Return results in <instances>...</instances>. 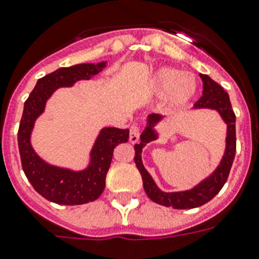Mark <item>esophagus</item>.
Instances as JSON below:
<instances>
[{
	"label": "esophagus",
	"instance_id": "1",
	"mask_svg": "<svg viewBox=\"0 0 259 259\" xmlns=\"http://www.w3.org/2000/svg\"><path fill=\"white\" fill-rule=\"evenodd\" d=\"M139 140H140V127L137 124L132 125L131 130H130V141H131L132 144H136L139 143Z\"/></svg>",
	"mask_w": 259,
	"mask_h": 259
}]
</instances>
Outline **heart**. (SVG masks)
I'll use <instances>...</instances> for the list:
<instances>
[{
    "mask_svg": "<svg viewBox=\"0 0 259 259\" xmlns=\"http://www.w3.org/2000/svg\"><path fill=\"white\" fill-rule=\"evenodd\" d=\"M153 89L158 96H167L174 106H183L197 92V80L189 72L164 67L153 77Z\"/></svg>",
    "mask_w": 259,
    "mask_h": 259,
    "instance_id": "obj_1",
    "label": "heart"
}]
</instances>
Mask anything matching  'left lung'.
<instances>
[{
    "instance_id": "8db88e82",
    "label": "left lung",
    "mask_w": 259,
    "mask_h": 259,
    "mask_svg": "<svg viewBox=\"0 0 259 259\" xmlns=\"http://www.w3.org/2000/svg\"><path fill=\"white\" fill-rule=\"evenodd\" d=\"M200 76L202 79L203 91L200 100L194 104V109L217 110L224 122L227 123L226 152H224L218 168L207 179L201 182L191 191L167 193V192H162L155 185L154 180L145 170L143 161H141V152H143L144 146L157 139V132L153 130V127L155 125V123L162 119L159 114H150L148 116V125L141 134L140 144H135V163L141 174L144 189H145L148 197L154 201L155 203H159V205L167 207L171 206L174 209H193V207L202 206L210 200H212L227 182L233 159H235V153H236V127H235L236 115L231 106L228 93L207 75L200 74Z\"/></svg>"
}]
</instances>
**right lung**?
<instances>
[{"instance_id":"add662e5","label":"right lung","mask_w":259,"mask_h":259,"mask_svg":"<svg viewBox=\"0 0 259 259\" xmlns=\"http://www.w3.org/2000/svg\"><path fill=\"white\" fill-rule=\"evenodd\" d=\"M105 67L106 62L58 68L38 79L24 102L18 131L20 161L28 182L48 201L59 205H83L97 200L105 189L106 174L115 146L127 143L130 139V130L102 128L91 152V163L83 171L52 166L42 161L31 145V132L35 120L44 111L45 104L53 92L59 87H71L77 80L91 79Z\"/></svg>"}]
</instances>
